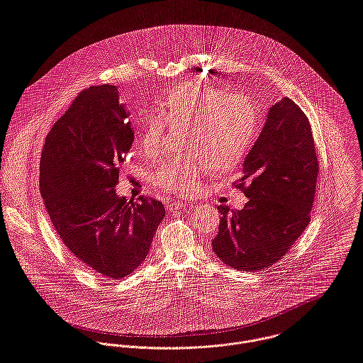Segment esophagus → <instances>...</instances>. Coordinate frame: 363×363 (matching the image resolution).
<instances>
[{
    "instance_id": "esophagus-1",
    "label": "esophagus",
    "mask_w": 363,
    "mask_h": 363,
    "mask_svg": "<svg viewBox=\"0 0 363 363\" xmlns=\"http://www.w3.org/2000/svg\"><path fill=\"white\" fill-rule=\"evenodd\" d=\"M166 207H167V210H169V211H176V210H183V208L186 207V204H184L183 201L176 200V201H170V203H167V204H166Z\"/></svg>"
}]
</instances>
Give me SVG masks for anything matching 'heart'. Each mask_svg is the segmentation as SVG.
<instances>
[{
  "mask_svg": "<svg viewBox=\"0 0 363 363\" xmlns=\"http://www.w3.org/2000/svg\"><path fill=\"white\" fill-rule=\"evenodd\" d=\"M156 113L157 117L147 118L139 135V145L146 153L157 150L164 125H186L183 146L197 153L177 155L152 174L156 187L179 196L194 193L211 166L217 172L240 166L260 126L259 110L249 97L199 82L169 90L156 104Z\"/></svg>",
  "mask_w": 363,
  "mask_h": 363,
  "instance_id": "b5f03b06",
  "label": "heart"
}]
</instances>
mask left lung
Returning a JSON list of instances; mask_svg holds the SVG:
<instances>
[{
	"label": "left lung",
	"instance_id": "left-lung-1",
	"mask_svg": "<svg viewBox=\"0 0 363 363\" xmlns=\"http://www.w3.org/2000/svg\"><path fill=\"white\" fill-rule=\"evenodd\" d=\"M320 163L311 125L290 99L273 104L234 183L247 197L241 211L220 206L214 253L237 270L255 272L280 260L311 218Z\"/></svg>",
	"mask_w": 363,
	"mask_h": 363
}]
</instances>
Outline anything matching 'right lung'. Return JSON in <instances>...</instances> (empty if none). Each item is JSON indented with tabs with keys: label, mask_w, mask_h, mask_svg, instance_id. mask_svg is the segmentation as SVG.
<instances>
[{
	"label": "right lung",
	"mask_w": 363,
	"mask_h": 363,
	"mask_svg": "<svg viewBox=\"0 0 363 363\" xmlns=\"http://www.w3.org/2000/svg\"><path fill=\"white\" fill-rule=\"evenodd\" d=\"M133 130L116 86L83 90L48 133L39 189L65 246L106 279H122L146 259L164 217L160 201L118 197Z\"/></svg>",
	"instance_id": "right-lung-1"
}]
</instances>
